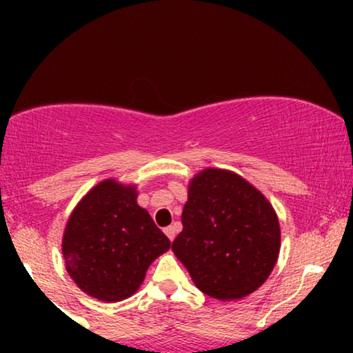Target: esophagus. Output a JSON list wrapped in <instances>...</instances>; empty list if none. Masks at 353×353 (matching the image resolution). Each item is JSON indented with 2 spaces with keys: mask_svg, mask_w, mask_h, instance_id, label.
Returning <instances> with one entry per match:
<instances>
[{
  "mask_svg": "<svg viewBox=\"0 0 353 353\" xmlns=\"http://www.w3.org/2000/svg\"><path fill=\"white\" fill-rule=\"evenodd\" d=\"M164 232H165V236L169 237V241H174V237H176V234H177V225L176 224L169 225V228L164 229Z\"/></svg>",
  "mask_w": 353,
  "mask_h": 353,
  "instance_id": "1",
  "label": "esophagus"
}]
</instances>
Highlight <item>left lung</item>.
<instances>
[{
	"instance_id": "8db88e82",
	"label": "left lung",
	"mask_w": 353,
	"mask_h": 353,
	"mask_svg": "<svg viewBox=\"0 0 353 353\" xmlns=\"http://www.w3.org/2000/svg\"><path fill=\"white\" fill-rule=\"evenodd\" d=\"M281 249L269 201L237 174L205 169L189 185L172 250L201 292L234 301L267 281Z\"/></svg>"
}]
</instances>
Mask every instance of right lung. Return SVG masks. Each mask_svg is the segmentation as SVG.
Masks as SVG:
<instances>
[{"mask_svg": "<svg viewBox=\"0 0 353 353\" xmlns=\"http://www.w3.org/2000/svg\"><path fill=\"white\" fill-rule=\"evenodd\" d=\"M136 197V188L103 181L79 202L64 230L68 272L79 289L103 302L131 297L151 262L171 247Z\"/></svg>", "mask_w": 353, "mask_h": 353, "instance_id": "obj_1", "label": "right lung"}]
</instances>
